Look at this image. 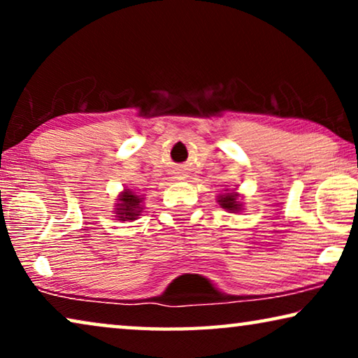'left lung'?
<instances>
[{"label": "left lung", "instance_id": "8db88e82", "mask_svg": "<svg viewBox=\"0 0 358 358\" xmlns=\"http://www.w3.org/2000/svg\"><path fill=\"white\" fill-rule=\"evenodd\" d=\"M236 197H238L236 192H229V194L222 195L218 202L223 208L229 210V212H239V210H241V203H238Z\"/></svg>", "mask_w": 358, "mask_h": 358}]
</instances>
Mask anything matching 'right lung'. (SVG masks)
Segmentation results:
<instances>
[{
	"label": "right lung",
	"instance_id": "right-lung-1",
	"mask_svg": "<svg viewBox=\"0 0 358 358\" xmlns=\"http://www.w3.org/2000/svg\"><path fill=\"white\" fill-rule=\"evenodd\" d=\"M120 203H117V215H119V220L122 222H125V220H135L138 217L140 212H141V200L138 195H135L134 192H130V190H125L124 194L120 195Z\"/></svg>",
	"mask_w": 358,
	"mask_h": 358
}]
</instances>
